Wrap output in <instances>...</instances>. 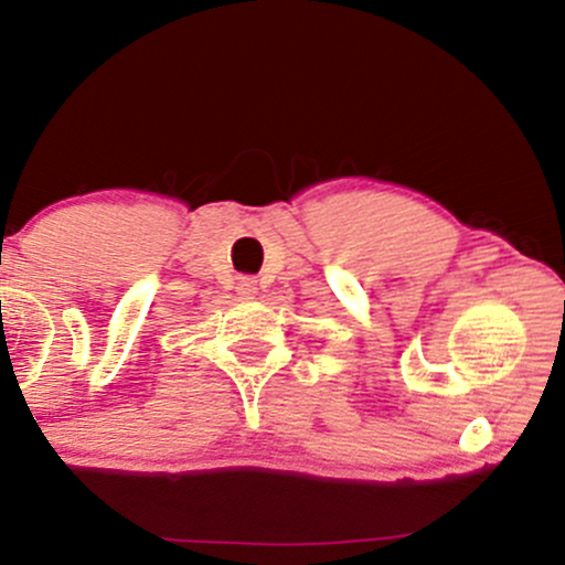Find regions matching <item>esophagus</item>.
Returning <instances> with one entry per match:
<instances>
[{"label": "esophagus", "instance_id": "1", "mask_svg": "<svg viewBox=\"0 0 565 565\" xmlns=\"http://www.w3.org/2000/svg\"><path fill=\"white\" fill-rule=\"evenodd\" d=\"M236 291L242 297H255L257 295V281L252 276H242L236 281Z\"/></svg>", "mask_w": 565, "mask_h": 565}]
</instances>
